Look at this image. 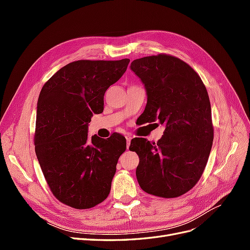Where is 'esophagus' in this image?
Wrapping results in <instances>:
<instances>
[{
	"label": "esophagus",
	"mask_w": 250,
	"mask_h": 250,
	"mask_svg": "<svg viewBox=\"0 0 250 250\" xmlns=\"http://www.w3.org/2000/svg\"><path fill=\"white\" fill-rule=\"evenodd\" d=\"M131 139H132V138H131V135H130V134H126V147H127V149L129 148Z\"/></svg>",
	"instance_id": "1"
}]
</instances>
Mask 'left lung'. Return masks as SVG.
Masks as SVG:
<instances>
[{
    "instance_id": "left-lung-1",
    "label": "left lung",
    "mask_w": 250,
    "mask_h": 250,
    "mask_svg": "<svg viewBox=\"0 0 250 250\" xmlns=\"http://www.w3.org/2000/svg\"><path fill=\"white\" fill-rule=\"evenodd\" d=\"M130 69L146 89L143 123L165 126L157 143L144 138L130 143V151L140 157L135 171L139 185L158 197H178L197 184L213 145L207 88L190 65L171 55L135 59Z\"/></svg>"
}]
</instances>
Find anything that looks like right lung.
I'll list each match as a JSON object with an SVG mask.
<instances>
[{"label": "right lung", "mask_w": 250, "mask_h": 250, "mask_svg": "<svg viewBox=\"0 0 250 250\" xmlns=\"http://www.w3.org/2000/svg\"><path fill=\"white\" fill-rule=\"evenodd\" d=\"M130 60H77L44 83L37 101L35 153L53 195L78 209L107 198L119 157L126 149L122 134L88 138L94 113L103 111L104 94L127 70Z\"/></svg>", "instance_id": "obj_1"}]
</instances>
